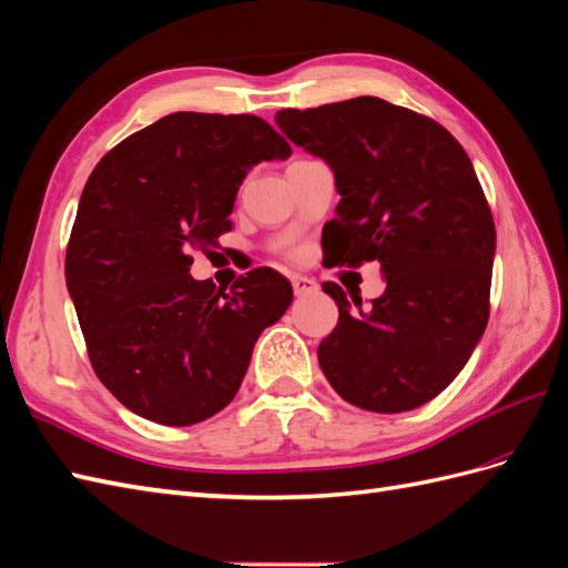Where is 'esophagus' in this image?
<instances>
[{
    "mask_svg": "<svg viewBox=\"0 0 568 568\" xmlns=\"http://www.w3.org/2000/svg\"><path fill=\"white\" fill-rule=\"evenodd\" d=\"M292 286H294L296 296H306V294L317 292V284L313 280H308V276H292Z\"/></svg>",
    "mask_w": 568,
    "mask_h": 568,
    "instance_id": "1",
    "label": "esophagus"
}]
</instances>
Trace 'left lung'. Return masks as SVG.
Masks as SVG:
<instances>
[{
	"label": "left lung",
	"instance_id": "8db88e82",
	"mask_svg": "<svg viewBox=\"0 0 568 568\" xmlns=\"http://www.w3.org/2000/svg\"><path fill=\"white\" fill-rule=\"evenodd\" d=\"M276 124L335 171L325 265L378 262L385 276L383 296L356 311L325 284L339 308L317 347L325 378L368 412L422 407L463 371L489 321L496 229L473 161L444 124L373 95L286 108Z\"/></svg>",
	"mask_w": 568,
	"mask_h": 568
}]
</instances>
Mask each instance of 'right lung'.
<instances>
[{
	"mask_svg": "<svg viewBox=\"0 0 568 568\" xmlns=\"http://www.w3.org/2000/svg\"><path fill=\"white\" fill-rule=\"evenodd\" d=\"M292 146L257 115L173 113L130 134L81 192L64 274L89 362L134 414L165 426L214 417L236 397L260 332L292 284L257 267L231 292L190 276L192 251L233 229L236 192Z\"/></svg>",
	"mask_w": 568,
	"mask_h": 568,
	"instance_id": "obj_1",
	"label": "right lung"
}]
</instances>
